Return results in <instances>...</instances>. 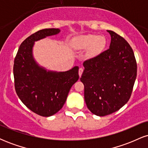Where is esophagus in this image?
Masks as SVG:
<instances>
[{
  "instance_id": "obj_1",
  "label": "esophagus",
  "mask_w": 148,
  "mask_h": 148,
  "mask_svg": "<svg viewBox=\"0 0 148 148\" xmlns=\"http://www.w3.org/2000/svg\"><path fill=\"white\" fill-rule=\"evenodd\" d=\"M83 72H84V69H83V68H80L79 69V75L80 77H81V75H82Z\"/></svg>"
}]
</instances>
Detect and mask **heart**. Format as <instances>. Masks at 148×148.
I'll return each mask as SVG.
<instances>
[{"label": "heart", "mask_w": 148, "mask_h": 148, "mask_svg": "<svg viewBox=\"0 0 148 148\" xmlns=\"http://www.w3.org/2000/svg\"><path fill=\"white\" fill-rule=\"evenodd\" d=\"M106 45L105 37L94 34L81 35L72 42V46L76 50L84 51L87 49L86 56L88 58H95L102 53Z\"/></svg>", "instance_id": "1"}]
</instances>
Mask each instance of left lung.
<instances>
[{"label":"left lung","instance_id":"left-lung-1","mask_svg":"<svg viewBox=\"0 0 148 148\" xmlns=\"http://www.w3.org/2000/svg\"><path fill=\"white\" fill-rule=\"evenodd\" d=\"M111 37L109 49L84 62L81 82L88 109L97 116L118 111L130 99L137 74L132 47L123 37L107 30Z\"/></svg>","mask_w":148,"mask_h":148}]
</instances>
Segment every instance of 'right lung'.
I'll return each mask as SVG.
<instances>
[{
  "mask_svg": "<svg viewBox=\"0 0 148 148\" xmlns=\"http://www.w3.org/2000/svg\"><path fill=\"white\" fill-rule=\"evenodd\" d=\"M59 28H46L27 37L14 59V86L19 99L28 108L44 117L56 113L63 106L70 88L79 79V67L66 72L47 70L33 57L35 42L58 35Z\"/></svg>",
  "mask_w": 148,
  "mask_h": 148,
  "instance_id": "obj_1",
  "label": "right lung"
}]
</instances>
